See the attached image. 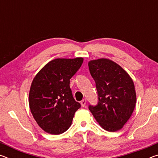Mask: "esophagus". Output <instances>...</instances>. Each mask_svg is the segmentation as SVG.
Listing matches in <instances>:
<instances>
[{
    "mask_svg": "<svg viewBox=\"0 0 158 158\" xmlns=\"http://www.w3.org/2000/svg\"><path fill=\"white\" fill-rule=\"evenodd\" d=\"M85 104H86V100H85V99H84V100H82L81 101V105L83 107H84L85 106Z\"/></svg>",
    "mask_w": 158,
    "mask_h": 158,
    "instance_id": "34e87169",
    "label": "esophagus"
}]
</instances>
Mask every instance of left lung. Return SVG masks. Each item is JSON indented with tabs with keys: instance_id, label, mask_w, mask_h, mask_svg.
I'll return each instance as SVG.
<instances>
[{
	"instance_id": "8db88e82",
	"label": "left lung",
	"mask_w": 158,
	"mask_h": 158,
	"mask_svg": "<svg viewBox=\"0 0 158 158\" xmlns=\"http://www.w3.org/2000/svg\"><path fill=\"white\" fill-rule=\"evenodd\" d=\"M89 67L99 100L97 106H89V110L104 130L116 132L122 129L136 105L137 95L132 78L109 58L90 60Z\"/></svg>"
}]
</instances>
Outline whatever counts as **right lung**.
<instances>
[{
	"label": "right lung",
	"instance_id": "add662e5",
	"mask_svg": "<svg viewBox=\"0 0 158 158\" xmlns=\"http://www.w3.org/2000/svg\"><path fill=\"white\" fill-rule=\"evenodd\" d=\"M84 58H56L47 63L33 79L28 102L37 125L51 135H60L70 127L81 107L72 94L69 79Z\"/></svg>",
	"mask_w": 158,
	"mask_h": 158
}]
</instances>
